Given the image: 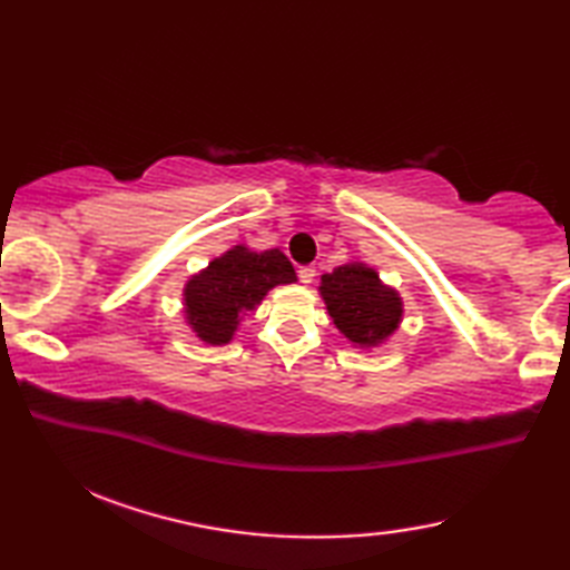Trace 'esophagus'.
<instances>
[{
	"mask_svg": "<svg viewBox=\"0 0 570 570\" xmlns=\"http://www.w3.org/2000/svg\"><path fill=\"white\" fill-rule=\"evenodd\" d=\"M298 278L301 284H313V278H316V266H301Z\"/></svg>",
	"mask_w": 570,
	"mask_h": 570,
	"instance_id": "obj_1",
	"label": "esophagus"
}]
</instances>
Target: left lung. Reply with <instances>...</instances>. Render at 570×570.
<instances>
[{"label":"left lung","mask_w":570,"mask_h":570,"mask_svg":"<svg viewBox=\"0 0 570 570\" xmlns=\"http://www.w3.org/2000/svg\"><path fill=\"white\" fill-rule=\"evenodd\" d=\"M318 292L335 328L355 347H377L404 318V301L365 262H345L321 276Z\"/></svg>","instance_id":"obj_1"}]
</instances>
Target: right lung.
Returning <instances> with one entry per match:
<instances>
[{"mask_svg": "<svg viewBox=\"0 0 570 570\" xmlns=\"http://www.w3.org/2000/svg\"><path fill=\"white\" fill-rule=\"evenodd\" d=\"M296 272L282 249L229 247L184 286V313L205 345H227L247 311L257 308L278 284H294Z\"/></svg>", "mask_w": 570, "mask_h": 570, "instance_id": "add662e5", "label": "right lung"}]
</instances>
